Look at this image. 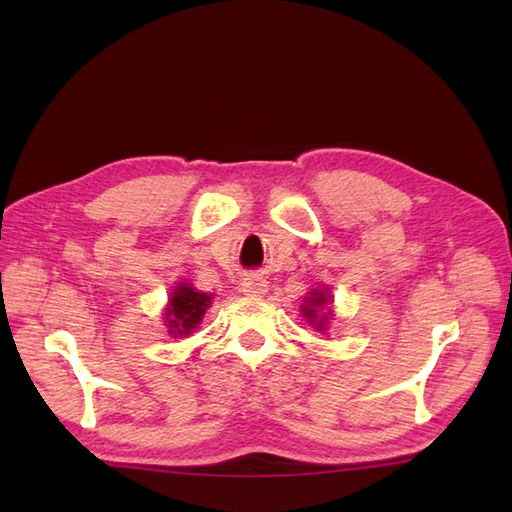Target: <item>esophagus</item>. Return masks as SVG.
Wrapping results in <instances>:
<instances>
[{"mask_svg": "<svg viewBox=\"0 0 512 512\" xmlns=\"http://www.w3.org/2000/svg\"><path fill=\"white\" fill-rule=\"evenodd\" d=\"M243 294H247V297H265L267 282L262 277H247L243 282Z\"/></svg>", "mask_w": 512, "mask_h": 512, "instance_id": "1", "label": "esophagus"}]
</instances>
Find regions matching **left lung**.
Instances as JSON below:
<instances>
[{
	"label": "left lung",
	"mask_w": 512,
	"mask_h": 512,
	"mask_svg": "<svg viewBox=\"0 0 512 512\" xmlns=\"http://www.w3.org/2000/svg\"><path fill=\"white\" fill-rule=\"evenodd\" d=\"M329 301H331V297L327 294V290H314V292H309V297L303 303V316L307 318L309 324H314L318 331L327 329V318H329L331 312H327V314L320 316V318H318V312Z\"/></svg>",
	"instance_id": "1"
}]
</instances>
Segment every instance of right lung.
I'll return each instance as SVG.
<instances>
[{"instance_id": "obj_1", "label": "right lung", "mask_w": 512, "mask_h": 512, "mask_svg": "<svg viewBox=\"0 0 512 512\" xmlns=\"http://www.w3.org/2000/svg\"><path fill=\"white\" fill-rule=\"evenodd\" d=\"M213 297L207 292H198L192 284H179L168 299L166 322L170 335H190L200 320H203Z\"/></svg>"}]
</instances>
